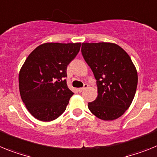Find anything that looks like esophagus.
<instances>
[{"instance_id":"obj_1","label":"esophagus","mask_w":157,"mask_h":157,"mask_svg":"<svg viewBox=\"0 0 157 157\" xmlns=\"http://www.w3.org/2000/svg\"><path fill=\"white\" fill-rule=\"evenodd\" d=\"M88 87V85L87 84H84V87H83V88H78V91H79V92H83V91H84V89H85V88H87Z\"/></svg>"}]
</instances>
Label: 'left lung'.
<instances>
[{
    "instance_id": "left-lung-1",
    "label": "left lung",
    "mask_w": 157,
    "mask_h": 157,
    "mask_svg": "<svg viewBox=\"0 0 157 157\" xmlns=\"http://www.w3.org/2000/svg\"><path fill=\"white\" fill-rule=\"evenodd\" d=\"M81 53L97 84V98L88 103V109L105 121L121 117L131 104L137 86V72L130 57L111 43H83Z\"/></svg>"
}]
</instances>
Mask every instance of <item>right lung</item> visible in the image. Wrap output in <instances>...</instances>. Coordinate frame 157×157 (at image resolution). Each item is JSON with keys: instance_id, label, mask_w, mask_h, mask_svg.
Returning <instances> with one entry per match:
<instances>
[{"instance_id": "1", "label": "right lung", "mask_w": 157, "mask_h": 157, "mask_svg": "<svg viewBox=\"0 0 157 157\" xmlns=\"http://www.w3.org/2000/svg\"><path fill=\"white\" fill-rule=\"evenodd\" d=\"M80 43H46L29 54L19 73L21 99L31 114L43 122L58 118L73 92L65 77L69 63L80 51Z\"/></svg>"}]
</instances>
